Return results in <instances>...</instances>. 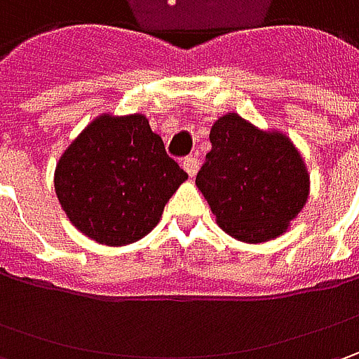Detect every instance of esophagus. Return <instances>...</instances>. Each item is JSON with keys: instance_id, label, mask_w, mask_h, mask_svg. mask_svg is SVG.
<instances>
[{"instance_id": "1", "label": "esophagus", "mask_w": 359, "mask_h": 359, "mask_svg": "<svg viewBox=\"0 0 359 359\" xmlns=\"http://www.w3.org/2000/svg\"><path fill=\"white\" fill-rule=\"evenodd\" d=\"M182 168L186 170L189 177H194V175L198 173V170H200V159L196 158V156H187V158L182 161Z\"/></svg>"}]
</instances>
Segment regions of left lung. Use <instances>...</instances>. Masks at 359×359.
Returning a JSON list of instances; mask_svg holds the SVG:
<instances>
[{
    "instance_id": "left-lung-1",
    "label": "left lung",
    "mask_w": 359,
    "mask_h": 359,
    "mask_svg": "<svg viewBox=\"0 0 359 359\" xmlns=\"http://www.w3.org/2000/svg\"><path fill=\"white\" fill-rule=\"evenodd\" d=\"M212 151L196 175L219 228L231 238L262 243L282 236L306 205L310 177L294 144L262 131L238 114L210 131Z\"/></svg>"
}]
</instances>
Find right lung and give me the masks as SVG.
<instances>
[{"mask_svg": "<svg viewBox=\"0 0 359 359\" xmlns=\"http://www.w3.org/2000/svg\"><path fill=\"white\" fill-rule=\"evenodd\" d=\"M187 173L142 114L93 119L63 151L55 194L69 222L105 245L142 240Z\"/></svg>", "mask_w": 359, "mask_h": 359, "instance_id": "obj_1", "label": "right lung"}]
</instances>
